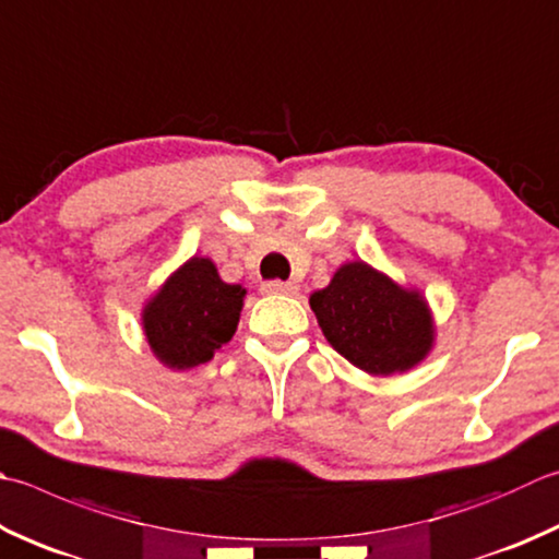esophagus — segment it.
Wrapping results in <instances>:
<instances>
[{"mask_svg": "<svg viewBox=\"0 0 559 559\" xmlns=\"http://www.w3.org/2000/svg\"><path fill=\"white\" fill-rule=\"evenodd\" d=\"M261 293H266V295H295V293H298V288H295L293 283H288V281H266L264 286H261Z\"/></svg>", "mask_w": 559, "mask_h": 559, "instance_id": "obj_1", "label": "esophagus"}]
</instances>
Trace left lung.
Returning <instances> with one entry per match:
<instances>
[{"mask_svg":"<svg viewBox=\"0 0 559 559\" xmlns=\"http://www.w3.org/2000/svg\"><path fill=\"white\" fill-rule=\"evenodd\" d=\"M310 308L326 342L370 376L404 373L433 346L431 310L421 293L397 286L366 261L338 269L330 286L310 295Z\"/></svg>","mask_w":559,"mask_h":559,"instance_id":"8db88e82","label":"left lung"}]
</instances>
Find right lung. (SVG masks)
<instances>
[{
  "mask_svg": "<svg viewBox=\"0 0 559 559\" xmlns=\"http://www.w3.org/2000/svg\"><path fill=\"white\" fill-rule=\"evenodd\" d=\"M245 295L242 286H229L217 276L211 259H189L142 310V330L152 354L174 370L211 360L233 338Z\"/></svg>",
  "mask_w": 559,
  "mask_h": 559,
  "instance_id": "obj_1",
  "label": "right lung"
}]
</instances>
